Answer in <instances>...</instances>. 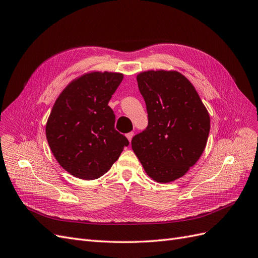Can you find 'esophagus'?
Returning a JSON list of instances; mask_svg holds the SVG:
<instances>
[{
	"instance_id": "esophagus-1",
	"label": "esophagus",
	"mask_w": 258,
	"mask_h": 258,
	"mask_svg": "<svg viewBox=\"0 0 258 258\" xmlns=\"http://www.w3.org/2000/svg\"><path fill=\"white\" fill-rule=\"evenodd\" d=\"M133 136H134V132H130V133L126 134V137H127V139H128L130 142L132 141V138H133Z\"/></svg>"
}]
</instances>
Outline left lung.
Instances as JSON below:
<instances>
[{
    "label": "left lung",
    "instance_id": "8db88e82",
    "mask_svg": "<svg viewBox=\"0 0 258 258\" xmlns=\"http://www.w3.org/2000/svg\"><path fill=\"white\" fill-rule=\"evenodd\" d=\"M148 126L132 139L146 173L159 182L185 175L201 157L210 133V115L194 85L176 71L137 76Z\"/></svg>",
    "mask_w": 258,
    "mask_h": 258
}]
</instances>
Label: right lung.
<instances>
[{
    "mask_svg": "<svg viewBox=\"0 0 258 258\" xmlns=\"http://www.w3.org/2000/svg\"><path fill=\"white\" fill-rule=\"evenodd\" d=\"M121 73L92 72L73 81L57 98L46 124V138L56 160L81 179H96L119 159L128 139L114 128L109 100Z\"/></svg>",
    "mask_w": 258,
    "mask_h": 258,
    "instance_id": "add662e5",
    "label": "right lung"
}]
</instances>
